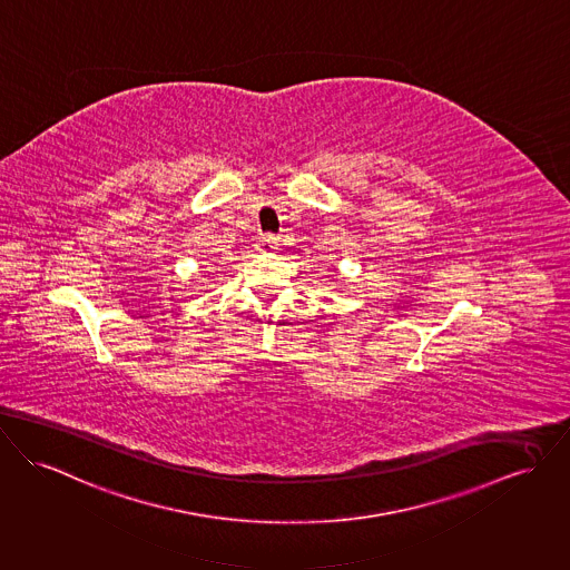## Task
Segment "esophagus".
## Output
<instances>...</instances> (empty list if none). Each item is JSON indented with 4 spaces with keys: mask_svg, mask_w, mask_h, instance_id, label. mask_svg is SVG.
Here are the masks:
<instances>
[{
    "mask_svg": "<svg viewBox=\"0 0 570 570\" xmlns=\"http://www.w3.org/2000/svg\"><path fill=\"white\" fill-rule=\"evenodd\" d=\"M277 247H279V240H277V236L265 235L261 236V238L256 240V249H258L261 254H273Z\"/></svg>",
    "mask_w": 570,
    "mask_h": 570,
    "instance_id": "esophagus-1",
    "label": "esophagus"
}]
</instances>
